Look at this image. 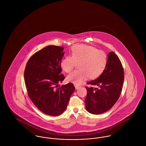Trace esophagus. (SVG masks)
<instances>
[{"mask_svg":"<svg viewBox=\"0 0 146 146\" xmlns=\"http://www.w3.org/2000/svg\"><path fill=\"white\" fill-rule=\"evenodd\" d=\"M74 86H75V88H76V90H77V89L80 87V86L77 85H74Z\"/></svg>","mask_w":146,"mask_h":146,"instance_id":"1","label":"esophagus"}]
</instances>
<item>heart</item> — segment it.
<instances>
[{
	"instance_id": "b5f03b06",
	"label": "heart",
	"mask_w": 146,
	"mask_h": 146,
	"mask_svg": "<svg viewBox=\"0 0 146 146\" xmlns=\"http://www.w3.org/2000/svg\"><path fill=\"white\" fill-rule=\"evenodd\" d=\"M77 64L78 70L67 77V80L79 85L87 77L94 79L104 72L107 64V57L104 51L85 44H76L71 50L70 56L64 58L61 63V68L70 73Z\"/></svg>"
}]
</instances>
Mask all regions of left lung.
<instances>
[{
    "label": "left lung",
    "instance_id": "8db88e82",
    "mask_svg": "<svg viewBox=\"0 0 146 146\" xmlns=\"http://www.w3.org/2000/svg\"><path fill=\"white\" fill-rule=\"evenodd\" d=\"M124 79L121 61L114 52H110L104 72L96 79L87 83L91 86L86 87V110L91 114H99L111 109L121 94Z\"/></svg>",
    "mask_w": 146,
    "mask_h": 146
}]
</instances>
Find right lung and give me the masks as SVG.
<instances>
[{"label": "right lung", "instance_id": "1", "mask_svg": "<svg viewBox=\"0 0 146 146\" xmlns=\"http://www.w3.org/2000/svg\"><path fill=\"white\" fill-rule=\"evenodd\" d=\"M63 49L50 45L36 52L29 59L24 72L31 100L40 111L51 116L59 115L66 110L75 90L72 83L58 85L65 78L61 73Z\"/></svg>", "mask_w": 146, "mask_h": 146}]
</instances>
